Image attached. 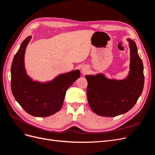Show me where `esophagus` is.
<instances>
[{
	"label": "esophagus",
	"instance_id": "1",
	"mask_svg": "<svg viewBox=\"0 0 155 155\" xmlns=\"http://www.w3.org/2000/svg\"><path fill=\"white\" fill-rule=\"evenodd\" d=\"M81 71H82L83 74H85L86 73H87V72H88V68H87V67H83L82 68Z\"/></svg>",
	"mask_w": 155,
	"mask_h": 155
}]
</instances>
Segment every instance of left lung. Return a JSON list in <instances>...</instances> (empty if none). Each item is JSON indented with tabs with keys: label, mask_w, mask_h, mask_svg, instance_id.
I'll use <instances>...</instances> for the list:
<instances>
[{
	"label": "left lung",
	"mask_w": 155,
	"mask_h": 155,
	"mask_svg": "<svg viewBox=\"0 0 155 155\" xmlns=\"http://www.w3.org/2000/svg\"><path fill=\"white\" fill-rule=\"evenodd\" d=\"M130 51V72L124 80L107 79L104 74L87 75V99L97 115L114 117L130 110L142 94L143 65L134 41L128 39Z\"/></svg>",
	"instance_id": "1"
}]
</instances>
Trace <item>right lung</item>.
I'll return each mask as SVG.
<instances>
[{"label": "right lung", "mask_w": 155, "mask_h": 155, "mask_svg": "<svg viewBox=\"0 0 155 155\" xmlns=\"http://www.w3.org/2000/svg\"><path fill=\"white\" fill-rule=\"evenodd\" d=\"M31 36L22 42L13 59L11 88L13 95L27 113L36 117H47L61 109L68 88L80 77L79 70L61 74L45 83L33 81L25 68V53Z\"/></svg>", "instance_id": "1"}]
</instances>
